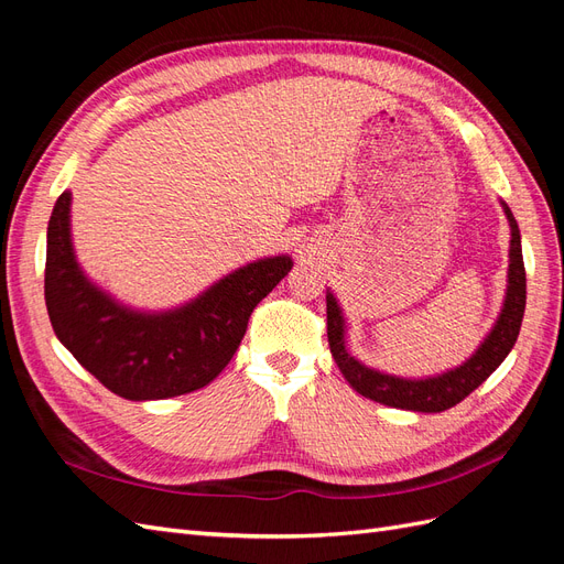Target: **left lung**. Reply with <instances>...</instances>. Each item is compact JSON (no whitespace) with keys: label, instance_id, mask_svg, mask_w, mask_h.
I'll return each instance as SVG.
<instances>
[{"label":"left lung","instance_id":"obj_1","mask_svg":"<svg viewBox=\"0 0 564 564\" xmlns=\"http://www.w3.org/2000/svg\"><path fill=\"white\" fill-rule=\"evenodd\" d=\"M503 204L506 218L510 224V253H508V289L501 315L494 324L487 338L477 348L470 360L449 369L445 373L429 379H402L383 373L379 369H371L348 352L346 348V319L340 313V305L336 303L334 294L327 292V336H329V350L334 355V362L344 373L346 381L360 392L362 398L373 402H381L386 406L395 409H412V412H445V409L466 400L470 392L482 386L489 373L497 371V367L506 360L510 348L516 346L520 324L524 315L527 303V278H524V261H522V245H520V230L518 220L510 214L508 204Z\"/></svg>","mask_w":564,"mask_h":564}]
</instances>
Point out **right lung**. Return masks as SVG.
I'll use <instances>...</instances> for the list:
<instances>
[{
	"label": "right lung",
	"instance_id": "obj_1",
	"mask_svg": "<svg viewBox=\"0 0 564 564\" xmlns=\"http://www.w3.org/2000/svg\"><path fill=\"white\" fill-rule=\"evenodd\" d=\"M289 256L247 263L181 308L141 313L84 275L70 240V193L46 230L44 299L75 360L124 400H166L212 383L240 348L249 317L292 270Z\"/></svg>",
	"mask_w": 564,
	"mask_h": 564
}]
</instances>
